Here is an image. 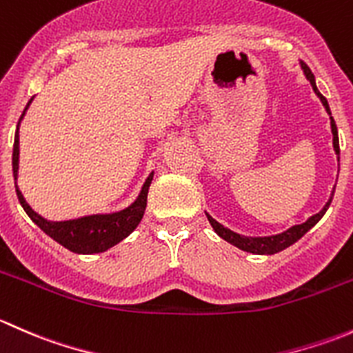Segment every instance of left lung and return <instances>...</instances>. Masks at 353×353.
I'll return each instance as SVG.
<instances>
[{
	"mask_svg": "<svg viewBox=\"0 0 353 353\" xmlns=\"http://www.w3.org/2000/svg\"><path fill=\"white\" fill-rule=\"evenodd\" d=\"M299 65H301V70L304 71L305 78H307L309 83H311L314 94L318 95L319 101H321V104L325 105L326 112H328L330 124H331V134H333V150H334V154H336L338 162H340V143H338V130H336V124H334V119L331 117V110H330L328 101L323 97L321 92H319L318 87H316V78H314V74H312V71L309 70V66L305 65L304 61H299ZM333 194H334V188H333V191H331V196H330L328 201H326V205L321 208V212H318V213H314L312 216H309V219L305 220L304 223H299V225H292L290 229L283 230V232H280V234H273V236H261V237H259V236L258 237L243 236V234H237V232H234V230L223 227L222 223L216 222V220L213 219L210 213H206V212L205 213H206V219H208L210 225H212L213 230L216 232V236L222 237V239L227 241L229 244L236 245V248L243 249V251H245V252H252V254H275V252L283 251V249H287L288 245L297 243V241L301 239V237L304 236L307 230H311L312 227H314L316 223H318L319 220L323 219V215L326 213V210L330 208L331 199H333Z\"/></svg>",
	"mask_w": 353,
	"mask_h": 353,
	"instance_id": "8db88e82",
	"label": "left lung"
}]
</instances>
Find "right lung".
Masks as SVG:
<instances>
[{
  "mask_svg": "<svg viewBox=\"0 0 353 353\" xmlns=\"http://www.w3.org/2000/svg\"><path fill=\"white\" fill-rule=\"evenodd\" d=\"M34 97L28 101L27 108L23 109L22 116H20L19 124H17L15 131V143H13V157H12V165H13V177H19V162H20V123H22L25 112H27L28 105L32 104ZM152 179H154V170L148 174L145 179L143 186H141L140 194L137 199L131 203L126 208L119 210V212L112 213H95V215H85L80 219L73 220H61V222H52V220L44 219L39 215L37 212L30 208L27 201H25L22 191L19 190L15 183L17 196H19L20 205L25 210L32 222L37 227H41L51 239L56 243L65 245L71 252L77 254H95V252H104L108 249L126 239L131 232L138 227V223L143 219L145 208H147V196H148V188H150Z\"/></svg>",
  "mask_w": 353,
  "mask_h": 353,
  "instance_id": "right-lung-1",
  "label": "right lung"
}]
</instances>
